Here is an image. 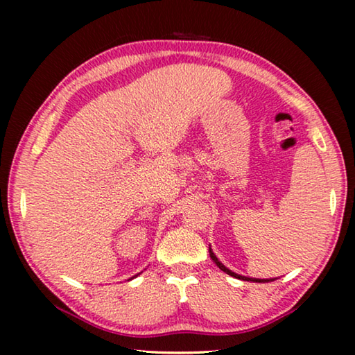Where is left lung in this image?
I'll list each match as a JSON object with an SVG mask.
<instances>
[{
  "label": "left lung",
  "instance_id": "8db88e82",
  "mask_svg": "<svg viewBox=\"0 0 355 355\" xmlns=\"http://www.w3.org/2000/svg\"><path fill=\"white\" fill-rule=\"evenodd\" d=\"M209 257H211V260L216 263V266H218L220 271H224L225 274H228V275H232V277H235V279H239V280H245V282H258V284H264V282H272L274 279H250V277H244V275H239V274H235L233 271H230V269L228 268H225L224 264H222L219 260H218V257H216L214 254H213V250H211V248H209Z\"/></svg>",
  "mask_w": 355,
  "mask_h": 355
}]
</instances>
